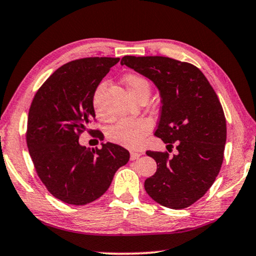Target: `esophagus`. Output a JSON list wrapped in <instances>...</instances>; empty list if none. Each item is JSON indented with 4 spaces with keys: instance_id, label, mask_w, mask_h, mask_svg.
Here are the masks:
<instances>
[{
    "instance_id": "34e87169",
    "label": "esophagus",
    "mask_w": 256,
    "mask_h": 256,
    "mask_svg": "<svg viewBox=\"0 0 256 256\" xmlns=\"http://www.w3.org/2000/svg\"><path fill=\"white\" fill-rule=\"evenodd\" d=\"M141 155H142V154L141 152H131V160H138V158H139Z\"/></svg>"
}]
</instances>
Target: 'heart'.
I'll use <instances>...</instances> for the list:
<instances>
[{
  "mask_svg": "<svg viewBox=\"0 0 256 256\" xmlns=\"http://www.w3.org/2000/svg\"><path fill=\"white\" fill-rule=\"evenodd\" d=\"M124 83L133 98L138 99L142 94H149L150 85L148 80L139 75L128 74L124 77ZM107 83L102 82L96 86L93 94L92 104L94 112L99 117H104L102 112V93L106 90ZM152 130V123L146 118L123 120L114 125L108 131V139L112 142L118 144L124 147L136 149L144 144L146 136Z\"/></svg>",
  "mask_w": 256,
  "mask_h": 256,
  "instance_id": "b5f03b06",
  "label": "heart"
}]
</instances>
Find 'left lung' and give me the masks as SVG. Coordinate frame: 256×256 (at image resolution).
Listing matches in <instances>:
<instances>
[{"label":"left lung","mask_w":256,"mask_h":256,"mask_svg":"<svg viewBox=\"0 0 256 256\" xmlns=\"http://www.w3.org/2000/svg\"><path fill=\"white\" fill-rule=\"evenodd\" d=\"M120 64L155 84L162 99L155 136L168 149L176 144L173 157L146 152L157 163L156 173L144 181L146 192L165 208H188L210 188L223 162L226 124L216 93L192 64L166 56H125Z\"/></svg>","instance_id":"8db88e82"}]
</instances>
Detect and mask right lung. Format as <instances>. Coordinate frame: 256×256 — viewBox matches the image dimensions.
I'll return each instance as SVG.
<instances>
[{
    "label": "right lung",
    "mask_w": 256,
    "mask_h": 256,
    "mask_svg": "<svg viewBox=\"0 0 256 256\" xmlns=\"http://www.w3.org/2000/svg\"><path fill=\"white\" fill-rule=\"evenodd\" d=\"M118 62L93 56L64 64L30 104L26 139L32 160L48 192L67 204L86 205L98 200L130 160V152L118 144L107 142L101 149H90L78 141L80 133L90 131L96 118L92 99L96 86Z\"/></svg>",
    "instance_id": "right-lung-1"
}]
</instances>
